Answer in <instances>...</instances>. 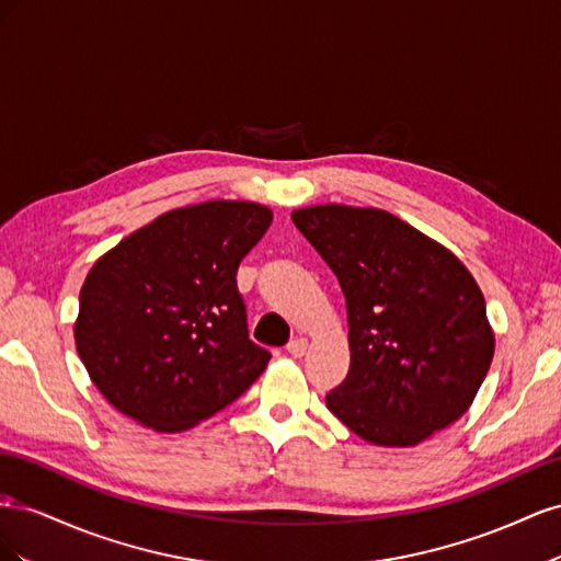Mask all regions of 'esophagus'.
Segmentation results:
<instances>
[{
	"label": "esophagus",
	"mask_w": 561,
	"mask_h": 561,
	"mask_svg": "<svg viewBox=\"0 0 561 561\" xmlns=\"http://www.w3.org/2000/svg\"><path fill=\"white\" fill-rule=\"evenodd\" d=\"M307 348H309V342L304 336H297L290 344H287V353H290L293 358H301V355L307 353Z\"/></svg>",
	"instance_id": "34e87169"
}]
</instances>
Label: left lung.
<instances>
[{
    "mask_svg": "<svg viewBox=\"0 0 561 561\" xmlns=\"http://www.w3.org/2000/svg\"><path fill=\"white\" fill-rule=\"evenodd\" d=\"M346 297L351 367L328 410L365 443L414 447L461 419L494 358L482 290L454 252L379 208L293 213Z\"/></svg>",
    "mask_w": 561,
    "mask_h": 561,
    "instance_id": "1",
    "label": "left lung"
}]
</instances>
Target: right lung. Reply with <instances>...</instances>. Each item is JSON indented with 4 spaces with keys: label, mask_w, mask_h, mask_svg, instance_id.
<instances>
[{
    "label": "right lung",
    "mask_w": 561,
    "mask_h": 561,
    "mask_svg": "<svg viewBox=\"0 0 561 561\" xmlns=\"http://www.w3.org/2000/svg\"><path fill=\"white\" fill-rule=\"evenodd\" d=\"M250 201H206L157 217L105 252L83 280L77 353L118 412L180 433L243 396L271 353L248 336L236 285L268 229Z\"/></svg>",
    "instance_id": "1"
}]
</instances>
